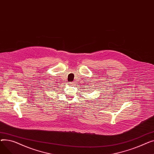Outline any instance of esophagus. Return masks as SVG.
<instances>
[{"instance_id":"obj_1","label":"esophagus","mask_w":154,"mask_h":154,"mask_svg":"<svg viewBox=\"0 0 154 154\" xmlns=\"http://www.w3.org/2000/svg\"><path fill=\"white\" fill-rule=\"evenodd\" d=\"M69 84H70V85H73V84H74V82H69Z\"/></svg>"}]
</instances>
